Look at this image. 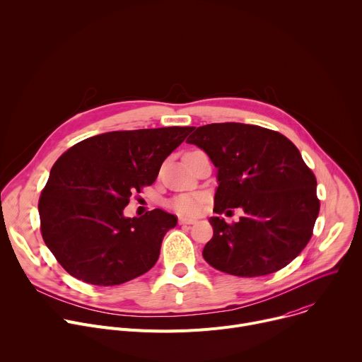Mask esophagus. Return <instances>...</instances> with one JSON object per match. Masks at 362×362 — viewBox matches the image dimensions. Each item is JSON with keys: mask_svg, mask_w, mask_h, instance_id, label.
<instances>
[{"mask_svg": "<svg viewBox=\"0 0 362 362\" xmlns=\"http://www.w3.org/2000/svg\"><path fill=\"white\" fill-rule=\"evenodd\" d=\"M179 223H180V225H193V223H196V219L180 216V218H179Z\"/></svg>", "mask_w": 362, "mask_h": 362, "instance_id": "1", "label": "esophagus"}]
</instances>
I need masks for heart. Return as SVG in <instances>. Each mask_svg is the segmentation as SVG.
Wrapping results in <instances>:
<instances>
[{
	"label": "heart",
	"instance_id": "obj_1",
	"mask_svg": "<svg viewBox=\"0 0 362 362\" xmlns=\"http://www.w3.org/2000/svg\"><path fill=\"white\" fill-rule=\"evenodd\" d=\"M170 208L180 215H197L203 208V196L200 193H185L170 200Z\"/></svg>",
	"mask_w": 362,
	"mask_h": 362
}]
</instances>
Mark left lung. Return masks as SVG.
Segmentation results:
<instances>
[{
  "mask_svg": "<svg viewBox=\"0 0 362 362\" xmlns=\"http://www.w3.org/2000/svg\"><path fill=\"white\" fill-rule=\"evenodd\" d=\"M187 143L218 169L216 214L245 212L239 222L209 219L214 238L203 257L229 275L274 274L302 252L320 214L317 179L284 134L253 124L212 123L192 127Z\"/></svg>",
  "mask_w": 362,
  "mask_h": 362,
  "instance_id": "1",
  "label": "left lung"
}]
</instances>
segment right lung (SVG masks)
<instances>
[{"instance_id":"add662e5","label":"right lung","mask_w":362,"mask_h":362,"mask_svg":"<svg viewBox=\"0 0 362 362\" xmlns=\"http://www.w3.org/2000/svg\"><path fill=\"white\" fill-rule=\"evenodd\" d=\"M192 127L109 132L70 147L54 163L38 202L41 235L74 278L98 286L132 281L158 262L177 218L154 209L126 218L133 193L156 180Z\"/></svg>"}]
</instances>
